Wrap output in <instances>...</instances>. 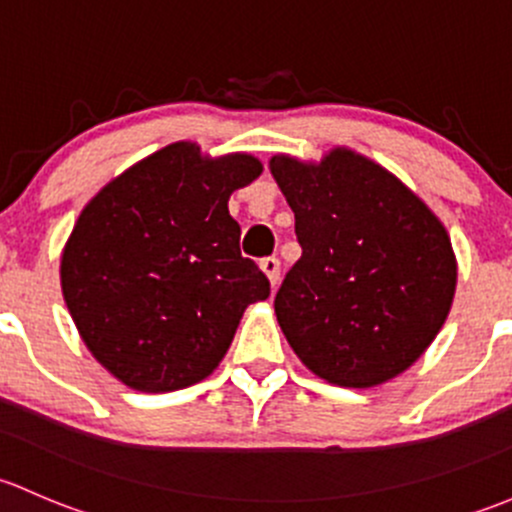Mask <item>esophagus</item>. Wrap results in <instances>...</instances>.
<instances>
[{
    "label": "esophagus",
    "instance_id": "1",
    "mask_svg": "<svg viewBox=\"0 0 512 512\" xmlns=\"http://www.w3.org/2000/svg\"><path fill=\"white\" fill-rule=\"evenodd\" d=\"M261 268L268 276V281H271V286H278V281H281V261H278V256L261 258Z\"/></svg>",
    "mask_w": 512,
    "mask_h": 512
}]
</instances>
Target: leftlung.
I'll return each mask as SVG.
<instances>
[{"label": "left lung", "mask_w": 512, "mask_h": 512, "mask_svg": "<svg viewBox=\"0 0 512 512\" xmlns=\"http://www.w3.org/2000/svg\"><path fill=\"white\" fill-rule=\"evenodd\" d=\"M271 172L303 249L273 300L295 355L337 387L397 377L451 310L456 256L444 224L352 150L337 147L320 165L278 155Z\"/></svg>", "instance_id": "8db88e82"}]
</instances>
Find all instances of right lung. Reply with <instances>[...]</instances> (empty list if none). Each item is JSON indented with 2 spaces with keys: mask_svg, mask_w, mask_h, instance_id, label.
Listing matches in <instances>:
<instances>
[{
  "mask_svg": "<svg viewBox=\"0 0 512 512\" xmlns=\"http://www.w3.org/2000/svg\"><path fill=\"white\" fill-rule=\"evenodd\" d=\"M261 175L251 155L162 147L105 184L78 217L61 288L93 357L140 392H172L214 372L244 310L271 293L241 256L234 189Z\"/></svg>",
  "mask_w": 512,
  "mask_h": 512,
  "instance_id": "add662e5",
  "label": "right lung"
}]
</instances>
